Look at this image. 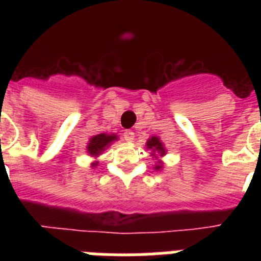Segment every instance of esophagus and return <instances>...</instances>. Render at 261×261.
<instances>
[{"instance_id": "obj_1", "label": "esophagus", "mask_w": 261, "mask_h": 261, "mask_svg": "<svg viewBox=\"0 0 261 261\" xmlns=\"http://www.w3.org/2000/svg\"><path fill=\"white\" fill-rule=\"evenodd\" d=\"M123 137L125 141L132 142L133 140H135V132H132V130H125V132L123 133Z\"/></svg>"}]
</instances>
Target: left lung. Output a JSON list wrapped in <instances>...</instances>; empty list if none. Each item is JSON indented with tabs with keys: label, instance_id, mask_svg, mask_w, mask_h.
<instances>
[{
	"label": "left lung",
	"instance_id": "1",
	"mask_svg": "<svg viewBox=\"0 0 261 261\" xmlns=\"http://www.w3.org/2000/svg\"><path fill=\"white\" fill-rule=\"evenodd\" d=\"M146 147L147 149H150V150H153V153H154L153 155H155V153L159 154L161 156H163L166 154L165 146H163V144L161 142L159 137H155V136H153V137L147 140ZM154 168H155L156 171H158V170H161V168H162V162H161V161H158V165L154 166Z\"/></svg>",
	"mask_w": 261,
	"mask_h": 261
}]
</instances>
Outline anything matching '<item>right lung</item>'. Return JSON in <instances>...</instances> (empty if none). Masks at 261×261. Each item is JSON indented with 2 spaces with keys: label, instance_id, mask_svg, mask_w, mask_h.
<instances>
[{
  "label": "right lung",
  "instance_id": "1",
  "mask_svg": "<svg viewBox=\"0 0 261 261\" xmlns=\"http://www.w3.org/2000/svg\"><path fill=\"white\" fill-rule=\"evenodd\" d=\"M117 140L116 135H107V133H100V135L93 136L90 138L89 144H87V153L91 156H99L103 151L106 150V147L110 146L111 144ZM98 162L91 163V166H96Z\"/></svg>",
  "mask_w": 261,
  "mask_h": 261
}]
</instances>
